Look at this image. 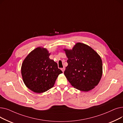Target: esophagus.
I'll return each instance as SVG.
<instances>
[{
	"label": "esophagus",
	"instance_id": "34e87169",
	"mask_svg": "<svg viewBox=\"0 0 123 123\" xmlns=\"http://www.w3.org/2000/svg\"><path fill=\"white\" fill-rule=\"evenodd\" d=\"M61 70L62 71V72H64V70H65V68L63 67V68H61Z\"/></svg>",
	"mask_w": 123,
	"mask_h": 123
}]
</instances>
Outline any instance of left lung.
Segmentation results:
<instances>
[{
    "instance_id": "obj_1",
    "label": "left lung",
    "mask_w": 123,
    "mask_h": 123,
    "mask_svg": "<svg viewBox=\"0 0 123 123\" xmlns=\"http://www.w3.org/2000/svg\"><path fill=\"white\" fill-rule=\"evenodd\" d=\"M68 58L64 75L72 86L87 92L98 84L103 73L100 56L91 47L77 43L72 50L64 49Z\"/></svg>"
}]
</instances>
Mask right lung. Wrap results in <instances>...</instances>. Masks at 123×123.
Returning <instances> with one entry per match:
<instances>
[{
  "label": "right lung",
  "instance_id": "obj_1",
  "mask_svg": "<svg viewBox=\"0 0 123 123\" xmlns=\"http://www.w3.org/2000/svg\"><path fill=\"white\" fill-rule=\"evenodd\" d=\"M50 55L46 48L39 47L32 51L22 64L23 81L35 93H43L52 88L62 73L57 63L49 58Z\"/></svg>",
  "mask_w": 123,
  "mask_h": 123
}]
</instances>
